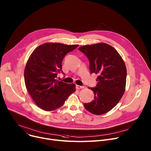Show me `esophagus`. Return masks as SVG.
I'll return each instance as SVG.
<instances>
[{
	"mask_svg": "<svg viewBox=\"0 0 151 151\" xmlns=\"http://www.w3.org/2000/svg\"><path fill=\"white\" fill-rule=\"evenodd\" d=\"M76 88L77 89L83 88H84V86H79V85H76Z\"/></svg>",
	"mask_w": 151,
	"mask_h": 151,
	"instance_id": "1",
	"label": "esophagus"
}]
</instances>
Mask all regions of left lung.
I'll return each instance as SVG.
<instances>
[{"mask_svg":"<svg viewBox=\"0 0 151 151\" xmlns=\"http://www.w3.org/2000/svg\"><path fill=\"white\" fill-rule=\"evenodd\" d=\"M79 50L88 59L90 73L98 75L96 86L88 87L93 92L94 99L84 106L93 114H104L118 103L124 93L127 76L124 62L116 50L107 44L87 45Z\"/></svg>","mask_w":151,"mask_h":151,"instance_id":"left-lung-1","label":"left lung"}]
</instances>
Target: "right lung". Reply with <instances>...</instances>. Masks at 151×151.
<instances>
[{"label": "right lung", "instance_id": "right-lung-1", "mask_svg": "<svg viewBox=\"0 0 151 151\" xmlns=\"http://www.w3.org/2000/svg\"><path fill=\"white\" fill-rule=\"evenodd\" d=\"M78 45L45 43L32 53L24 70L25 83L36 105L46 111H52L63 106L75 90V84L56 79L63 72L62 62L65 55Z\"/></svg>", "mask_w": 151, "mask_h": 151}]
</instances>
